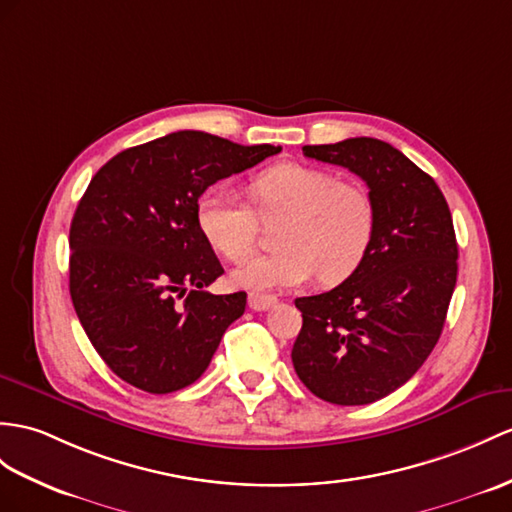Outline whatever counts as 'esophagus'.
<instances>
[{
  "instance_id": "obj_1",
  "label": "esophagus",
  "mask_w": 512,
  "mask_h": 512,
  "mask_svg": "<svg viewBox=\"0 0 512 512\" xmlns=\"http://www.w3.org/2000/svg\"><path fill=\"white\" fill-rule=\"evenodd\" d=\"M249 302V308L252 310H258V313H263V310H269L271 306L278 304V299L273 295H260V293H249L247 297Z\"/></svg>"
}]
</instances>
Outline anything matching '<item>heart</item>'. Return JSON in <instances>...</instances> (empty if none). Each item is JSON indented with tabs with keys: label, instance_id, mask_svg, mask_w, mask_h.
<instances>
[{
	"label": "heart",
	"instance_id": "b5f03b06",
	"mask_svg": "<svg viewBox=\"0 0 512 512\" xmlns=\"http://www.w3.org/2000/svg\"><path fill=\"white\" fill-rule=\"evenodd\" d=\"M252 208L223 186L197 199L195 219L204 241L228 260L256 245L258 220L278 221L273 254H258L232 271L241 289L265 293L293 289L319 276L341 282L363 263L376 234V204L363 184L336 180L330 171L282 162L247 182Z\"/></svg>",
	"mask_w": 512,
	"mask_h": 512
}]
</instances>
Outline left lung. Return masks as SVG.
Returning a JSON list of instances; mask_svg holds the SVG:
<instances>
[{
	"mask_svg": "<svg viewBox=\"0 0 512 512\" xmlns=\"http://www.w3.org/2000/svg\"><path fill=\"white\" fill-rule=\"evenodd\" d=\"M302 149L367 182L376 234L350 278L295 299L304 323L293 367L321 400L371 404L413 378L439 341L458 273L452 213L428 173L389 143L358 136Z\"/></svg>",
	"mask_w": 512,
	"mask_h": 512,
	"instance_id": "obj_1",
	"label": "left lung"
}]
</instances>
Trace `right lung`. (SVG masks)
<instances>
[{"label":"right lung","instance_id":"obj_1","mask_svg":"<svg viewBox=\"0 0 512 512\" xmlns=\"http://www.w3.org/2000/svg\"><path fill=\"white\" fill-rule=\"evenodd\" d=\"M280 149L180 130L95 173L69 230V293L89 341L123 382L162 395L206 371L247 295L206 291L223 267L197 228V199Z\"/></svg>","mask_w":512,"mask_h":512}]
</instances>
